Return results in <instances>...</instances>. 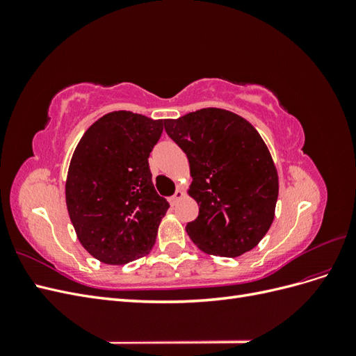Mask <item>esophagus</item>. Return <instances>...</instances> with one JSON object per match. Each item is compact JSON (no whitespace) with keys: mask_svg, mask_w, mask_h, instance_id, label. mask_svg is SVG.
Masks as SVG:
<instances>
[{"mask_svg":"<svg viewBox=\"0 0 356 356\" xmlns=\"http://www.w3.org/2000/svg\"><path fill=\"white\" fill-rule=\"evenodd\" d=\"M182 196H184V193H182L181 190H177V191H175V195L169 197V202H170L172 207H174V204H177V202H178Z\"/></svg>","mask_w":356,"mask_h":356,"instance_id":"obj_1","label":"esophagus"}]
</instances>
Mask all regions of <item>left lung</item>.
<instances>
[{
	"label": "left lung",
	"instance_id": "left-lung-1",
	"mask_svg": "<svg viewBox=\"0 0 356 356\" xmlns=\"http://www.w3.org/2000/svg\"><path fill=\"white\" fill-rule=\"evenodd\" d=\"M165 131L187 154L193 182L188 195L199 215L186 225L202 251L239 257L251 251L270 229L279 193L273 159L255 127L221 108H203Z\"/></svg>",
	"mask_w": 356,
	"mask_h": 356
}]
</instances>
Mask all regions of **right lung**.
<instances>
[{
  "instance_id": "1",
  "label": "right lung",
  "mask_w": 356,
  "mask_h": 356,
  "mask_svg": "<svg viewBox=\"0 0 356 356\" xmlns=\"http://www.w3.org/2000/svg\"><path fill=\"white\" fill-rule=\"evenodd\" d=\"M163 120L113 111L96 120L72 154L65 197L84 250L105 264H126L152 250L169 208L157 195L148 157Z\"/></svg>"
}]
</instances>
